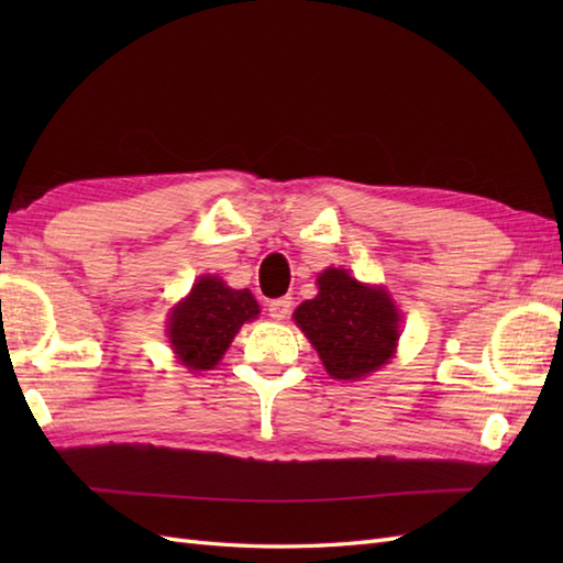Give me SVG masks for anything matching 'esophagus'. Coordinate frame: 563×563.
I'll use <instances>...</instances> for the list:
<instances>
[{"label":"esophagus","instance_id":"obj_1","mask_svg":"<svg viewBox=\"0 0 563 563\" xmlns=\"http://www.w3.org/2000/svg\"><path fill=\"white\" fill-rule=\"evenodd\" d=\"M290 307H292L290 297H278V300H271V302H268V314H271L275 321H283L285 317L290 314Z\"/></svg>","mask_w":563,"mask_h":563}]
</instances>
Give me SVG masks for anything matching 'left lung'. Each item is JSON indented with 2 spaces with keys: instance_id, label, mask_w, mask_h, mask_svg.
<instances>
[{
  "instance_id": "obj_1",
  "label": "left lung",
  "mask_w": 563,
  "mask_h": 563,
  "mask_svg": "<svg viewBox=\"0 0 563 563\" xmlns=\"http://www.w3.org/2000/svg\"><path fill=\"white\" fill-rule=\"evenodd\" d=\"M319 295L295 309V324L314 345L333 379L355 382L385 365L397 351L399 312L385 288L355 280L349 271L327 268Z\"/></svg>"
}]
</instances>
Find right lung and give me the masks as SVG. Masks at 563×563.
Segmentation results:
<instances>
[{
  "instance_id": "1",
  "label": "right lung",
  "mask_w": 563,
  "mask_h": 563,
  "mask_svg": "<svg viewBox=\"0 0 563 563\" xmlns=\"http://www.w3.org/2000/svg\"><path fill=\"white\" fill-rule=\"evenodd\" d=\"M249 290H232L218 275H200L169 314V343L178 363L190 373L212 369L246 321L258 317Z\"/></svg>"
}]
</instances>
